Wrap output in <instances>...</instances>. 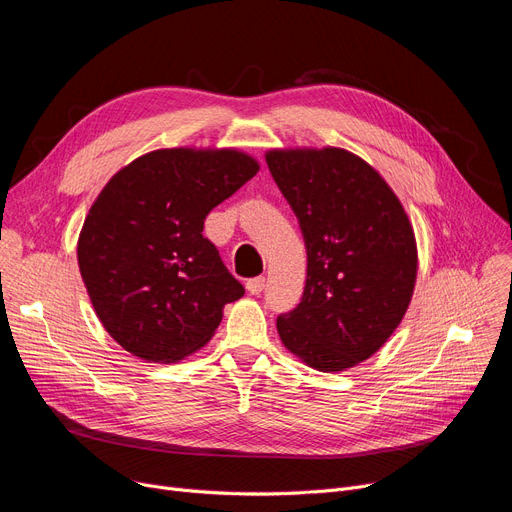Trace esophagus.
Returning <instances> with one entry per match:
<instances>
[{"label":"esophagus","mask_w":512,"mask_h":512,"mask_svg":"<svg viewBox=\"0 0 512 512\" xmlns=\"http://www.w3.org/2000/svg\"><path fill=\"white\" fill-rule=\"evenodd\" d=\"M263 288H265V278H263V276L251 278V280L247 282V290H249L251 294H259Z\"/></svg>","instance_id":"obj_1"}]
</instances>
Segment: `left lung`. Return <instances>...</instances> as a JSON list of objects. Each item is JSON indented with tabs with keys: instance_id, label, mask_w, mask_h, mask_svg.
<instances>
[{
	"instance_id": "left-lung-1",
	"label": "left lung",
	"mask_w": 512,
	"mask_h": 512,
	"mask_svg": "<svg viewBox=\"0 0 512 512\" xmlns=\"http://www.w3.org/2000/svg\"><path fill=\"white\" fill-rule=\"evenodd\" d=\"M307 249L303 299L278 317L292 355L317 371H344L378 353L405 317L417 280V242L388 182L338 149L265 153Z\"/></svg>"
}]
</instances>
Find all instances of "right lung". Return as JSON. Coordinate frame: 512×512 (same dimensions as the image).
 Here are the masks:
<instances>
[{"label": "right lung", "mask_w": 512, "mask_h": 512, "mask_svg": "<svg viewBox=\"0 0 512 512\" xmlns=\"http://www.w3.org/2000/svg\"><path fill=\"white\" fill-rule=\"evenodd\" d=\"M257 172L245 151L176 147L137 157L103 186L76 255L93 309L124 351L176 363L211 340L245 288L203 224Z\"/></svg>", "instance_id": "add662e5"}]
</instances>
